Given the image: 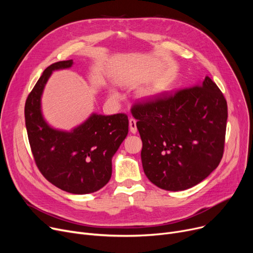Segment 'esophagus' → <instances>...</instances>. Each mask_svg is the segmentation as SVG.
<instances>
[{
    "mask_svg": "<svg viewBox=\"0 0 253 253\" xmlns=\"http://www.w3.org/2000/svg\"><path fill=\"white\" fill-rule=\"evenodd\" d=\"M129 128L132 133H136L137 131V127H136V120L133 118L129 119Z\"/></svg>",
    "mask_w": 253,
    "mask_h": 253,
    "instance_id": "esophagus-1",
    "label": "esophagus"
}]
</instances>
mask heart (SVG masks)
Instances as JSON below:
<instances>
[{"mask_svg":"<svg viewBox=\"0 0 253 253\" xmlns=\"http://www.w3.org/2000/svg\"><path fill=\"white\" fill-rule=\"evenodd\" d=\"M116 95H117V94H116Z\"/></svg>","mask_w":253,"mask_h":253,"instance_id":"b5f03b06","label":"heart"}]
</instances>
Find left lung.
<instances>
[{
	"mask_svg": "<svg viewBox=\"0 0 253 253\" xmlns=\"http://www.w3.org/2000/svg\"><path fill=\"white\" fill-rule=\"evenodd\" d=\"M131 113L142 140L143 171L158 188L190 189L218 166L228 105L208 76L201 85L140 101Z\"/></svg>",
	"mask_w": 253,
	"mask_h": 253,
	"instance_id": "1",
	"label": "left lung"
}]
</instances>
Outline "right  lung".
I'll return each instance as SVG.
<instances>
[{
	"instance_id": "add662e5",
	"label": "right lung",
	"mask_w": 253,
	"mask_h": 253,
	"mask_svg": "<svg viewBox=\"0 0 253 253\" xmlns=\"http://www.w3.org/2000/svg\"><path fill=\"white\" fill-rule=\"evenodd\" d=\"M73 60L49 65L24 106L25 126L35 162L43 176L71 194L94 193L112 176V158L128 134L126 114H92L72 131L52 128L44 120L41 97L53 71L69 69Z\"/></svg>"
}]
</instances>
